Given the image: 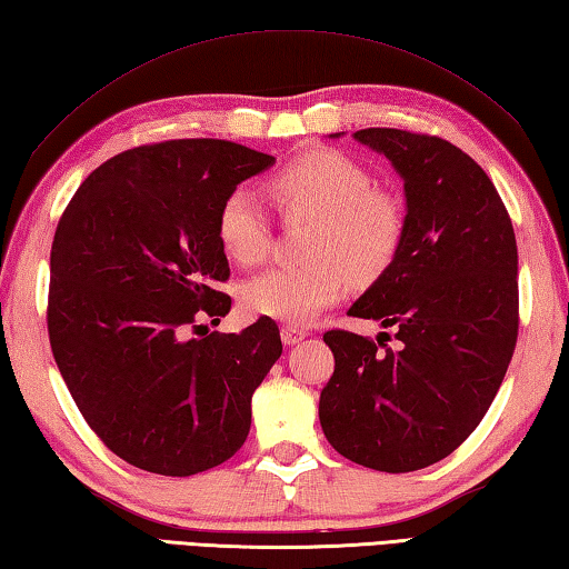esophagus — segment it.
I'll use <instances>...</instances> for the list:
<instances>
[{
  "label": "esophagus",
  "mask_w": 569,
  "mask_h": 569,
  "mask_svg": "<svg viewBox=\"0 0 569 569\" xmlns=\"http://www.w3.org/2000/svg\"><path fill=\"white\" fill-rule=\"evenodd\" d=\"M307 337V331L302 329V327H282V341L287 347H295V345H299V341H302Z\"/></svg>",
  "instance_id": "1"
}]
</instances>
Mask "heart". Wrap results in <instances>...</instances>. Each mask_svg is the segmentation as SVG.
<instances>
[{
	"mask_svg": "<svg viewBox=\"0 0 569 569\" xmlns=\"http://www.w3.org/2000/svg\"><path fill=\"white\" fill-rule=\"evenodd\" d=\"M359 160L339 151H309L270 183L287 216H312L319 224L309 240L312 262L272 267L242 287L250 315L287 325H307L345 295L349 274L377 280L399 254L406 232L401 200L373 188ZM270 220L248 188L228 192L218 210V240L230 260L257 264L270 250Z\"/></svg>",
	"mask_w": 569,
	"mask_h": 569,
	"instance_id": "1",
	"label": "heart"
}]
</instances>
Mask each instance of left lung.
Wrapping results in <instances>:
<instances>
[{"instance_id": "1", "label": "left lung", "mask_w": 569, "mask_h": 569, "mask_svg": "<svg viewBox=\"0 0 569 569\" xmlns=\"http://www.w3.org/2000/svg\"><path fill=\"white\" fill-rule=\"evenodd\" d=\"M353 138L403 178L399 254L349 309L391 327L396 347L327 331L335 373L319 421L353 463L411 473L451 456L506 379L518 341V244L496 186L453 143L399 128Z\"/></svg>"}]
</instances>
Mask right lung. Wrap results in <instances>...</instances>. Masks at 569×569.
I'll return each mask as SVG.
<instances>
[{
    "instance_id": "1",
    "label": "right lung",
    "mask_w": 569,
    "mask_h": 569,
    "mask_svg": "<svg viewBox=\"0 0 569 569\" xmlns=\"http://www.w3.org/2000/svg\"><path fill=\"white\" fill-rule=\"evenodd\" d=\"M272 163L216 138L138 146L96 168L59 220L53 359L91 431L148 473L186 478L238 453L252 393L280 359L272 319L240 335L202 325L232 305L218 289L230 277L218 210Z\"/></svg>"
}]
</instances>
